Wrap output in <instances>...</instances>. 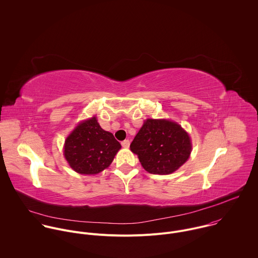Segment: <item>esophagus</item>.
<instances>
[{
    "label": "esophagus",
    "mask_w": 258,
    "mask_h": 258,
    "mask_svg": "<svg viewBox=\"0 0 258 258\" xmlns=\"http://www.w3.org/2000/svg\"><path fill=\"white\" fill-rule=\"evenodd\" d=\"M122 147L123 148H129L130 146V141L129 140H124L122 143H121Z\"/></svg>",
    "instance_id": "34e87169"
}]
</instances>
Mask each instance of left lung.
Listing matches in <instances>:
<instances>
[{
    "mask_svg": "<svg viewBox=\"0 0 258 258\" xmlns=\"http://www.w3.org/2000/svg\"><path fill=\"white\" fill-rule=\"evenodd\" d=\"M130 149L147 172L169 175L186 162L191 143L188 134L178 123L166 119H147Z\"/></svg>",
    "mask_w": 258,
    "mask_h": 258,
    "instance_id": "8db88e82",
    "label": "left lung"
}]
</instances>
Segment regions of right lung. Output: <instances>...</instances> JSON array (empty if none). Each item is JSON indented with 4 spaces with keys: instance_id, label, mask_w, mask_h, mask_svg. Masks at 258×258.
<instances>
[{
    "instance_id": "obj_1",
    "label": "right lung",
    "mask_w": 258,
    "mask_h": 258,
    "mask_svg": "<svg viewBox=\"0 0 258 258\" xmlns=\"http://www.w3.org/2000/svg\"><path fill=\"white\" fill-rule=\"evenodd\" d=\"M120 148L113 134L103 130L93 116L80 122L69 135L63 155L76 173L95 175L109 167Z\"/></svg>"
}]
</instances>
